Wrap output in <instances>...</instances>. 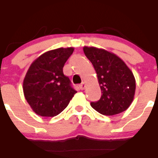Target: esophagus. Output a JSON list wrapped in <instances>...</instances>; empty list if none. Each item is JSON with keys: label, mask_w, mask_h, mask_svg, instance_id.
<instances>
[{"label": "esophagus", "mask_w": 158, "mask_h": 158, "mask_svg": "<svg viewBox=\"0 0 158 158\" xmlns=\"http://www.w3.org/2000/svg\"><path fill=\"white\" fill-rule=\"evenodd\" d=\"M79 87H80L81 90H84L85 87V82H82L81 85H79Z\"/></svg>", "instance_id": "1"}]
</instances>
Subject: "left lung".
Returning a JSON list of instances; mask_svg holds the SVG:
<instances>
[{"instance_id":"obj_1","label":"left lung","mask_w":158,"mask_h":158,"mask_svg":"<svg viewBox=\"0 0 158 158\" xmlns=\"http://www.w3.org/2000/svg\"><path fill=\"white\" fill-rule=\"evenodd\" d=\"M84 53L94 66L101 86V99L90 102L97 112L105 115L122 113L133 102L136 89L134 74L123 60L102 48H83Z\"/></svg>"}]
</instances>
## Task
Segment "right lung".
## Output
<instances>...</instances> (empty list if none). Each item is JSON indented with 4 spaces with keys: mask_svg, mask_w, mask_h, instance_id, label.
<instances>
[{
    "mask_svg": "<svg viewBox=\"0 0 158 158\" xmlns=\"http://www.w3.org/2000/svg\"><path fill=\"white\" fill-rule=\"evenodd\" d=\"M73 48L50 50L32 62L23 82L27 102L35 113L44 117L59 114L77 93L63 67Z\"/></svg>",
    "mask_w": 158,
    "mask_h": 158,
    "instance_id": "add662e5",
    "label": "right lung"
}]
</instances>
